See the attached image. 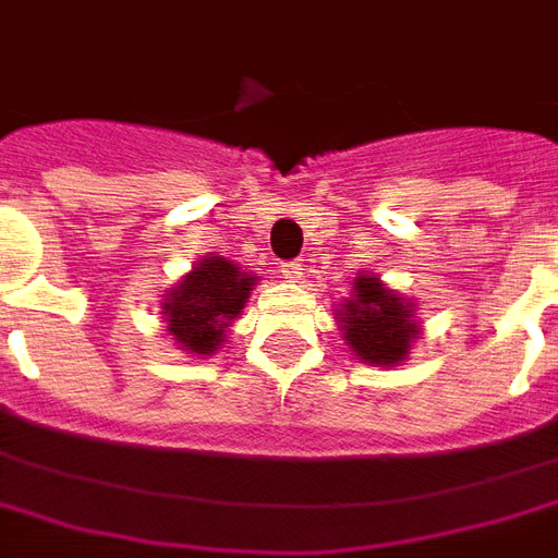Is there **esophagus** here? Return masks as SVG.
<instances>
[{
    "label": "esophagus",
    "mask_w": 558,
    "mask_h": 558,
    "mask_svg": "<svg viewBox=\"0 0 558 558\" xmlns=\"http://www.w3.org/2000/svg\"><path fill=\"white\" fill-rule=\"evenodd\" d=\"M303 270H305L303 258H294V262L282 264V276L288 279V282H300V279H303Z\"/></svg>",
    "instance_id": "1"
}]
</instances>
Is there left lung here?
I'll use <instances>...</instances> for the list:
<instances>
[{
    "instance_id": "left-lung-1",
    "label": "left lung",
    "mask_w": 558,
    "mask_h": 558,
    "mask_svg": "<svg viewBox=\"0 0 558 558\" xmlns=\"http://www.w3.org/2000/svg\"><path fill=\"white\" fill-rule=\"evenodd\" d=\"M338 320L353 355L374 367L405 362L414 338L421 335L414 324V303L393 294L376 276H355L353 296L341 303Z\"/></svg>"
}]
</instances>
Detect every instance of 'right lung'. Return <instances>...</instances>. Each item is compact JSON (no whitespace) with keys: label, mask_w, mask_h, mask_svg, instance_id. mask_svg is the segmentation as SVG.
<instances>
[{"label":"right lung","mask_w":558,"mask_h":558,"mask_svg":"<svg viewBox=\"0 0 558 558\" xmlns=\"http://www.w3.org/2000/svg\"><path fill=\"white\" fill-rule=\"evenodd\" d=\"M255 282L258 276L244 274L238 264L220 255H208L173 291H167V300L161 303L167 332L187 353H217L226 329L241 314Z\"/></svg>","instance_id":"add662e5"}]
</instances>
